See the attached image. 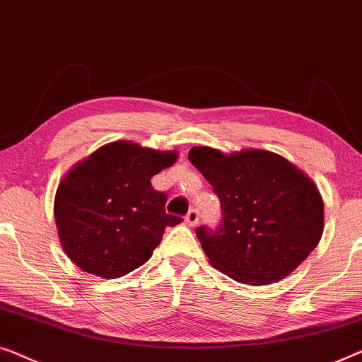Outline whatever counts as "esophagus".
<instances>
[{
    "mask_svg": "<svg viewBox=\"0 0 362 362\" xmlns=\"http://www.w3.org/2000/svg\"><path fill=\"white\" fill-rule=\"evenodd\" d=\"M198 220H200V215H198V211L197 210H192L187 213V216H185V223L188 226H197V223H198Z\"/></svg>",
    "mask_w": 362,
    "mask_h": 362,
    "instance_id": "esophagus-1",
    "label": "esophagus"
}]
</instances>
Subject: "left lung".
<instances>
[{
	"label": "left lung",
	"instance_id": "left-lung-1",
	"mask_svg": "<svg viewBox=\"0 0 362 362\" xmlns=\"http://www.w3.org/2000/svg\"><path fill=\"white\" fill-rule=\"evenodd\" d=\"M188 159L221 202L218 230L197 238L210 264L233 281L269 285L290 276L323 234V198L297 165L264 149L192 147Z\"/></svg>",
	"mask_w": 362,
	"mask_h": 362
}]
</instances>
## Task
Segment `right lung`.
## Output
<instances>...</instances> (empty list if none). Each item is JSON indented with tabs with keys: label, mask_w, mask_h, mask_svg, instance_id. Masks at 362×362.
I'll use <instances>...</instances> for the list:
<instances>
[{
	"label": "right lung",
	"mask_w": 362,
	"mask_h": 362,
	"mask_svg": "<svg viewBox=\"0 0 362 362\" xmlns=\"http://www.w3.org/2000/svg\"><path fill=\"white\" fill-rule=\"evenodd\" d=\"M179 152L115 141L75 164L54 200L60 244L75 266L91 276L118 279L147 262L167 226L165 193L151 179L174 165Z\"/></svg>",
	"instance_id": "1"
}]
</instances>
